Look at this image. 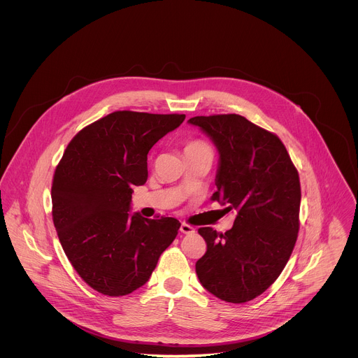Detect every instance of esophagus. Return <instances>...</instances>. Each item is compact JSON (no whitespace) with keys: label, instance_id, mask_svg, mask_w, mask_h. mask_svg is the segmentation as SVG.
Returning <instances> with one entry per match:
<instances>
[{"label":"esophagus","instance_id":"esophagus-1","mask_svg":"<svg viewBox=\"0 0 358 358\" xmlns=\"http://www.w3.org/2000/svg\"><path fill=\"white\" fill-rule=\"evenodd\" d=\"M180 231H182L183 234H193V233L196 231V229H194L193 226L187 224V223H182V226H180Z\"/></svg>","mask_w":358,"mask_h":358}]
</instances>
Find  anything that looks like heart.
I'll return each instance as SVG.
<instances>
[{
	"label": "heart",
	"instance_id": "heart-1",
	"mask_svg": "<svg viewBox=\"0 0 358 358\" xmlns=\"http://www.w3.org/2000/svg\"><path fill=\"white\" fill-rule=\"evenodd\" d=\"M201 146H206V145L203 143V142H192V143H189V145H187V148H186V149H192V148H201Z\"/></svg>",
	"mask_w": 358,
	"mask_h": 358
}]
</instances>
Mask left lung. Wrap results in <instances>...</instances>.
<instances>
[{
    "instance_id": "left-lung-1",
    "label": "left lung",
    "mask_w": 358,
    "mask_h": 358,
    "mask_svg": "<svg viewBox=\"0 0 358 358\" xmlns=\"http://www.w3.org/2000/svg\"><path fill=\"white\" fill-rule=\"evenodd\" d=\"M219 153L212 200L234 209L224 234L199 233L206 243L196 273L205 289L230 303L263 294L281 274L299 231L301 182L280 138L238 114L193 117Z\"/></svg>"
}]
</instances>
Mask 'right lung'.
<instances>
[{"label": "right lung", "instance_id": "obj_1", "mask_svg": "<svg viewBox=\"0 0 358 358\" xmlns=\"http://www.w3.org/2000/svg\"><path fill=\"white\" fill-rule=\"evenodd\" d=\"M185 114L114 111L69 143L52 182L59 241L80 277L107 296L145 285L175 240V217L131 215L132 186L148 180V154Z\"/></svg>", "mask_w": 358, "mask_h": 358}]
</instances>
